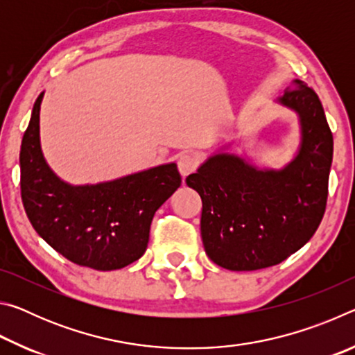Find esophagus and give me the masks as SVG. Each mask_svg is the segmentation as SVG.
Wrapping results in <instances>:
<instances>
[{"mask_svg": "<svg viewBox=\"0 0 355 355\" xmlns=\"http://www.w3.org/2000/svg\"><path fill=\"white\" fill-rule=\"evenodd\" d=\"M197 169V159L192 158L191 155H182L178 158V172L183 178L188 177L189 173L196 172Z\"/></svg>", "mask_w": 355, "mask_h": 355, "instance_id": "1", "label": "esophagus"}]
</instances>
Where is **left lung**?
<instances>
[{
  "instance_id": "obj_1",
  "label": "left lung",
  "mask_w": 355,
  "mask_h": 355,
  "mask_svg": "<svg viewBox=\"0 0 355 355\" xmlns=\"http://www.w3.org/2000/svg\"><path fill=\"white\" fill-rule=\"evenodd\" d=\"M275 100L299 120V147L285 166L258 167L225 142L186 178L202 199L200 233L209 260L230 271L279 264L315 235L326 211L334 137L313 89Z\"/></svg>"
}]
</instances>
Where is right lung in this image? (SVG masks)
<instances>
[{"instance_id": "1", "label": "right lung", "mask_w": 355, "mask_h": 355, "mask_svg": "<svg viewBox=\"0 0 355 355\" xmlns=\"http://www.w3.org/2000/svg\"><path fill=\"white\" fill-rule=\"evenodd\" d=\"M42 92L20 150L21 199L34 230L71 263L97 271L128 266L144 255L150 224L182 184L167 163L95 184H70L48 166L40 146Z\"/></svg>"}]
</instances>
